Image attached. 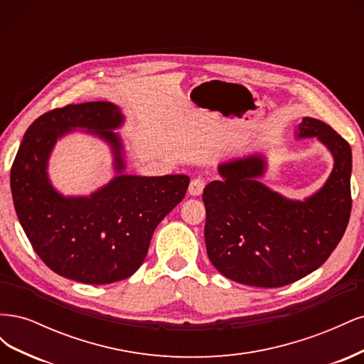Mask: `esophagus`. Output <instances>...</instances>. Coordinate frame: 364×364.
<instances>
[{
    "instance_id": "34e87169",
    "label": "esophagus",
    "mask_w": 364,
    "mask_h": 364,
    "mask_svg": "<svg viewBox=\"0 0 364 364\" xmlns=\"http://www.w3.org/2000/svg\"><path fill=\"white\" fill-rule=\"evenodd\" d=\"M205 186H206L205 179L196 178V179L191 181V183H190V186H188V193H190L191 196H200V194L203 193V190H205Z\"/></svg>"
}]
</instances>
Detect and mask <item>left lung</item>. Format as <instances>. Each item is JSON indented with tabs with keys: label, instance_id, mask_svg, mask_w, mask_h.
I'll use <instances>...</instances> for the list:
<instances>
[{
	"label": "left lung",
	"instance_id": "1",
	"mask_svg": "<svg viewBox=\"0 0 364 364\" xmlns=\"http://www.w3.org/2000/svg\"><path fill=\"white\" fill-rule=\"evenodd\" d=\"M299 136H317L334 156L329 179L306 200H289L259 183L266 168L259 156L222 164V179L205 186L206 252L223 277L284 287L321 267L343 237L352 208L350 146L310 117L299 124Z\"/></svg>",
	"mask_w": 364,
	"mask_h": 364
}]
</instances>
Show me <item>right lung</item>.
Returning <instances> with one entry per match:
<instances>
[{
    "mask_svg": "<svg viewBox=\"0 0 364 364\" xmlns=\"http://www.w3.org/2000/svg\"><path fill=\"white\" fill-rule=\"evenodd\" d=\"M119 109L90 102L53 109L27 129L10 170L15 211L33 249L63 278L83 284H112L132 277L144 262L161 220L182 202L190 178L119 174L90 197H63L47 178L54 142L83 127L111 142L115 168H124Z\"/></svg>",
    "mask_w": 364,
    "mask_h": 364,
    "instance_id": "right-lung-1",
    "label": "right lung"
}]
</instances>
